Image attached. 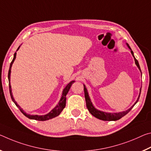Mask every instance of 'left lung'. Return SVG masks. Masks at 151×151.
<instances>
[{
    "label": "left lung",
    "mask_w": 151,
    "mask_h": 151,
    "mask_svg": "<svg viewBox=\"0 0 151 151\" xmlns=\"http://www.w3.org/2000/svg\"><path fill=\"white\" fill-rule=\"evenodd\" d=\"M127 45L128 47V48H129L130 50H131V53H132V55L133 56V58H134V59L136 65H137V66L138 67V68L139 69L140 72H141L139 63H138V61H137V59H136L135 57L134 56V53H133V51H132L131 48L130 47L129 45H128V43H127ZM141 74H142V73H141ZM83 90H84V95H85V99H86V106H87V108L88 109L89 112H90L91 114L93 115L94 117L97 118L100 120H104V121L118 120L120 119V118L124 116H125L126 114H128V112H130V110H131L132 108L134 107V106L138 102V100H139V98H140V92H141V88H140V93H139V96H138V97L137 98V100L136 101L134 104H133L128 110L124 111V112H118V113H108V112H102V111L97 110L94 107V106H93V105L92 104V102H91L90 96H89V95H88V90H87V89H86V86L84 84H83Z\"/></svg>",
    "instance_id": "8db88e82"
}]
</instances>
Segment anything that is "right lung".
Segmentation results:
<instances>
[{
  "label": "right lung",
  "mask_w": 151,
  "mask_h": 151,
  "mask_svg": "<svg viewBox=\"0 0 151 151\" xmlns=\"http://www.w3.org/2000/svg\"><path fill=\"white\" fill-rule=\"evenodd\" d=\"M20 47V46L17 49V51L19 50V49ZM16 55H17V53L15 52L14 54V58L13 59V61H11V65H10V68H9V73H8V79H9V92H10V94H11V97L13 102L15 104V105L17 106V108H19L20 111L26 117H27L29 119H33V120H39V121H45V120H47L49 119H51V118H53L56 116H58L60 113L62 112V110H63V108L65 107V104H66V95L67 93H68L69 90L71 88V85L75 82V81H71L70 83H68V85L66 86V87L63 89V92H62V96L59 100V102L58 103V104L57 105L55 108H53V110H51V112H49L48 114H47L45 115H43V116H39V115H30L27 114L26 112H24V110L22 109V108L20 107V106L17 103V102L14 100V99L13 98V93H12V90H11V83H10V79H11V67L13 63L14 62V59L16 58Z\"/></svg>",
  "instance_id": "1"
}]
</instances>
